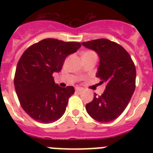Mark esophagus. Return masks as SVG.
<instances>
[{
  "label": "esophagus",
  "instance_id": "obj_1",
  "mask_svg": "<svg viewBox=\"0 0 153 153\" xmlns=\"http://www.w3.org/2000/svg\"><path fill=\"white\" fill-rule=\"evenodd\" d=\"M75 91H76L77 92H82V89L80 88V87H76V88H75Z\"/></svg>",
  "mask_w": 153,
  "mask_h": 153
}]
</instances>
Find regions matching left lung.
<instances>
[{
	"instance_id": "left-lung-1",
	"label": "left lung",
	"mask_w": 153,
	"mask_h": 153,
	"mask_svg": "<svg viewBox=\"0 0 153 153\" xmlns=\"http://www.w3.org/2000/svg\"><path fill=\"white\" fill-rule=\"evenodd\" d=\"M94 50L99 57L96 77L105 82L102 95L94 97L86 105V112L99 122H109L117 118L128 105L135 91L136 67L130 55L124 48L106 39L82 43Z\"/></svg>"
}]
</instances>
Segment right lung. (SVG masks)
<instances>
[{"label":"right lung","instance_id":"right-lung-1","mask_svg":"<svg viewBox=\"0 0 153 153\" xmlns=\"http://www.w3.org/2000/svg\"><path fill=\"white\" fill-rule=\"evenodd\" d=\"M80 47L76 42L45 39L23 53L16 69L14 85L23 109L35 121L52 123L65 113L74 88L55 84L52 74L59 72L66 57Z\"/></svg>","mask_w":153,"mask_h":153}]
</instances>
